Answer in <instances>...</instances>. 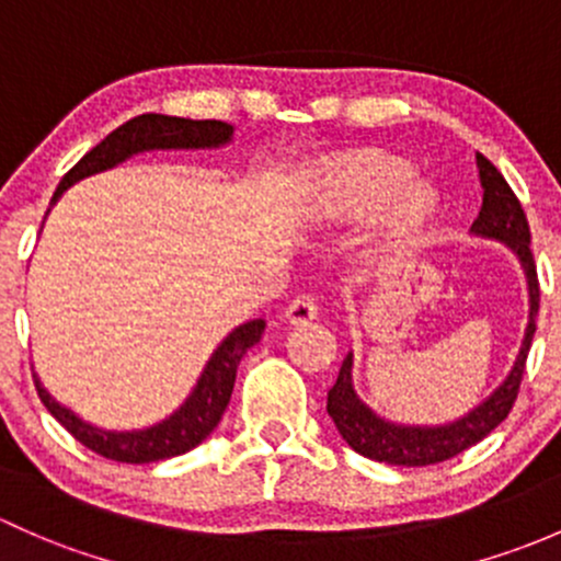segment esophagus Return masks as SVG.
<instances>
[{"label": "esophagus", "mask_w": 561, "mask_h": 561, "mask_svg": "<svg viewBox=\"0 0 561 561\" xmlns=\"http://www.w3.org/2000/svg\"><path fill=\"white\" fill-rule=\"evenodd\" d=\"M316 316H319V302H316L313 297H308V294L291 299V305L286 308L288 323H308V321H313Z\"/></svg>", "instance_id": "obj_1"}]
</instances>
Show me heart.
Instances as JSON below:
<instances>
[{"mask_svg": "<svg viewBox=\"0 0 561 561\" xmlns=\"http://www.w3.org/2000/svg\"><path fill=\"white\" fill-rule=\"evenodd\" d=\"M410 181V170L394 161L337 167L321 181L319 210L327 218H362L380 210ZM435 192L426 183H410L391 205L383 224V240L389 248L413 245L435 216Z\"/></svg>", "mask_w": 561, "mask_h": 561, "instance_id": "b5f03b06", "label": "heart"}]
</instances>
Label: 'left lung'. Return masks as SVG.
Returning <instances> with one entry per match:
<instances>
[{
  "label": "left lung",
  "instance_id": "left-lung-1",
  "mask_svg": "<svg viewBox=\"0 0 561 561\" xmlns=\"http://www.w3.org/2000/svg\"><path fill=\"white\" fill-rule=\"evenodd\" d=\"M478 167H481L483 205L476 224H472V232L483 234V238L502 240L507 248H513V253H516L518 259H522L524 273H527L529 280V299H533L527 337H524L516 365H513L505 383H502L483 405H478L476 410H470L465 419L446 426H397L378 419V415H375L367 405H362L359 397L354 394V386H351V365H354V356H345L337 380H334V386L329 389L327 413L332 415L334 426H337V432L343 435V440L348 443L356 454L367 456V459L402 467L437 465V461L451 459V456L467 451L470 446L481 443L489 432L496 430V426L507 419V413L516 405L518 389H522L524 380V369H527L529 345H533L535 337V319H538L540 310L538 264H535L533 248H529L533 232H529L527 213H524L518 196L513 194V188L507 186L505 178L500 175V170H496L483 153H478Z\"/></svg>",
  "mask_w": 561,
  "mask_h": 561
}]
</instances>
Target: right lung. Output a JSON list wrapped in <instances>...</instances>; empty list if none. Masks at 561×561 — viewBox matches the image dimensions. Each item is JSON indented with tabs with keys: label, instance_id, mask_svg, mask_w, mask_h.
<instances>
[{
	"label": "right lung",
	"instance_id": "obj_1",
	"mask_svg": "<svg viewBox=\"0 0 561 561\" xmlns=\"http://www.w3.org/2000/svg\"><path fill=\"white\" fill-rule=\"evenodd\" d=\"M232 137V126L224 121H192V118H175V115H159L146 113L137 118L126 121L118 129L110 131L105 140L96 148H91L72 170L61 178L59 188H56L54 202L67 192L72 183L83 181V178L94 175V172L110 170L118 161L129 159L131 153L140 151H161V148H216ZM264 321L253 319L242 327L234 329L227 340L216 348V354L207 362L205 373H202L199 383L186 400V405L170 415L161 424L151 430L140 432H105L96 426L80 421L72 410L61 408L43 383L34 375V389H37L39 400L48 408V413L59 421L61 426L91 448L94 454L105 456L113 461H126V465H148V461L170 459V456L192 451L199 446L207 435L218 426L224 410L232 397L234 378H238V365L245 356L251 345L262 340Z\"/></svg>",
	"mask_w": 561,
	"mask_h": 561
}]
</instances>
